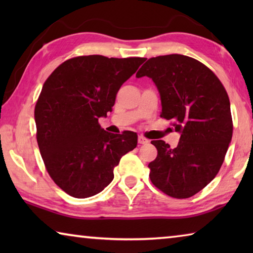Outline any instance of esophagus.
<instances>
[{"instance_id":"esophagus-1","label":"esophagus","mask_w":253,"mask_h":253,"mask_svg":"<svg viewBox=\"0 0 253 253\" xmlns=\"http://www.w3.org/2000/svg\"><path fill=\"white\" fill-rule=\"evenodd\" d=\"M147 143H148V139H146L143 136H138V144L144 145V144H147Z\"/></svg>"}]
</instances>
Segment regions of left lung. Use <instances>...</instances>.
<instances>
[{
  "label": "left lung",
  "mask_w": 253,
  "mask_h": 253,
  "mask_svg": "<svg viewBox=\"0 0 253 253\" xmlns=\"http://www.w3.org/2000/svg\"><path fill=\"white\" fill-rule=\"evenodd\" d=\"M151 78L160 92L161 117L181 134L172 148L153 140L157 157L148 164L152 183L172 198L187 199L216 176L232 138L230 100L207 66L182 54L148 59L137 78Z\"/></svg>",
  "instance_id": "1"
}]
</instances>
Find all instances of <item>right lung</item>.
<instances>
[{
	"label": "right lung",
	"mask_w": 253,
	"mask_h": 253,
	"mask_svg": "<svg viewBox=\"0 0 253 253\" xmlns=\"http://www.w3.org/2000/svg\"><path fill=\"white\" fill-rule=\"evenodd\" d=\"M145 58L83 55L60 65L42 87L34 109L37 140L51 178L77 199L109 185L123 155L137 146V134H111L98 118L111 111L122 84Z\"/></svg>",
	"instance_id": "right-lung-1"
}]
</instances>
